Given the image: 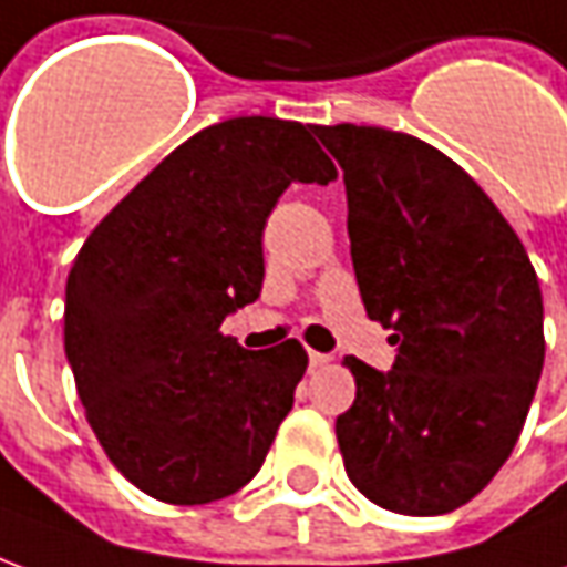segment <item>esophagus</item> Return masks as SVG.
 <instances>
[{
    "instance_id": "esophagus-1",
    "label": "esophagus",
    "mask_w": 567,
    "mask_h": 567,
    "mask_svg": "<svg viewBox=\"0 0 567 567\" xmlns=\"http://www.w3.org/2000/svg\"><path fill=\"white\" fill-rule=\"evenodd\" d=\"M331 361V355H324V352H309V368H324Z\"/></svg>"
}]
</instances>
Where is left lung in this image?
<instances>
[{
    "label": "left lung",
    "mask_w": 567,
    "mask_h": 567,
    "mask_svg": "<svg viewBox=\"0 0 567 567\" xmlns=\"http://www.w3.org/2000/svg\"><path fill=\"white\" fill-rule=\"evenodd\" d=\"M340 163L364 309L394 331L392 370L346 358L355 401L337 440L355 488L385 511L437 516L486 488L544 368L535 267L498 206L427 142L316 127Z\"/></svg>",
    "instance_id": "1"
}]
</instances>
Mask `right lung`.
Here are the masks:
<instances>
[{
	"label": "right lung",
	"instance_id": "obj_1",
	"mask_svg": "<svg viewBox=\"0 0 567 567\" xmlns=\"http://www.w3.org/2000/svg\"><path fill=\"white\" fill-rule=\"evenodd\" d=\"M337 169L312 127L230 117L151 169L87 236L66 282V358L93 434L166 504L227 498L258 474L307 352H251L221 321L264 288V227L291 182Z\"/></svg>",
	"mask_w": 567,
	"mask_h": 567
}]
</instances>
